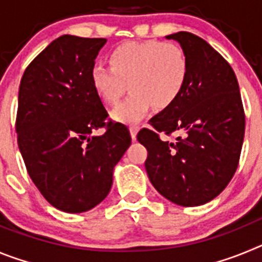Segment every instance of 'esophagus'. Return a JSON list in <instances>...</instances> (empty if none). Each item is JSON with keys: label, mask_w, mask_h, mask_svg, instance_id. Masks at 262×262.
<instances>
[{"label": "esophagus", "mask_w": 262, "mask_h": 262, "mask_svg": "<svg viewBox=\"0 0 262 262\" xmlns=\"http://www.w3.org/2000/svg\"><path fill=\"white\" fill-rule=\"evenodd\" d=\"M139 131V126H136V124H134V126L129 127V134H131V138H133V140H136V134H138Z\"/></svg>", "instance_id": "1"}]
</instances>
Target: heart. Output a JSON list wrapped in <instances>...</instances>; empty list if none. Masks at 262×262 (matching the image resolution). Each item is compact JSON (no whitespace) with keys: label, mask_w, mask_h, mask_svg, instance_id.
Masks as SVG:
<instances>
[{"label":"heart","mask_w":262,"mask_h":262,"mask_svg":"<svg viewBox=\"0 0 262 262\" xmlns=\"http://www.w3.org/2000/svg\"><path fill=\"white\" fill-rule=\"evenodd\" d=\"M108 64L92 68L90 84L106 105H115L128 86L131 93L111 111L123 124L140 122L154 105L172 106L189 78L186 53L172 41H124L110 51Z\"/></svg>","instance_id":"1"}]
</instances>
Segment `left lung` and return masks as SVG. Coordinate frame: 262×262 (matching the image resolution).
Segmentation results:
<instances>
[{
    "label": "left lung",
    "instance_id": "left-lung-1",
    "mask_svg": "<svg viewBox=\"0 0 262 262\" xmlns=\"http://www.w3.org/2000/svg\"><path fill=\"white\" fill-rule=\"evenodd\" d=\"M189 78L177 101L139 131L148 151L145 170L155 189L176 205L200 206L219 195L239 165L245 115L235 72L206 40L180 31ZM177 133L174 142L159 133Z\"/></svg>",
    "mask_w": 262,
    "mask_h": 262
}]
</instances>
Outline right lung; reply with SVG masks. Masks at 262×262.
<instances>
[{"instance_id": "1", "label": "right lung", "mask_w": 262, "mask_h": 262, "mask_svg": "<svg viewBox=\"0 0 262 262\" xmlns=\"http://www.w3.org/2000/svg\"><path fill=\"white\" fill-rule=\"evenodd\" d=\"M103 38L62 35L22 76L15 129L27 173L57 210L85 212L102 202L114 166L131 144L124 124L106 122L90 71ZM98 128L103 136L92 137Z\"/></svg>"}]
</instances>
